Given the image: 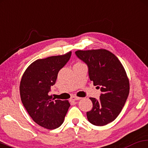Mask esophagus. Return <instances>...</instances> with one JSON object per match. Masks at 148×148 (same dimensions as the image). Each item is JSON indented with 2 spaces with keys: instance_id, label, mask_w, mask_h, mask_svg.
<instances>
[{
  "instance_id": "34e87169",
  "label": "esophagus",
  "mask_w": 148,
  "mask_h": 148,
  "mask_svg": "<svg viewBox=\"0 0 148 148\" xmlns=\"http://www.w3.org/2000/svg\"><path fill=\"white\" fill-rule=\"evenodd\" d=\"M80 99H82L81 97H75V96H73V97L71 98V101H77V100H80Z\"/></svg>"
}]
</instances>
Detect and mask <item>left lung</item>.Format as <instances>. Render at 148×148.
<instances>
[{
  "label": "left lung",
  "mask_w": 148,
  "mask_h": 148,
  "mask_svg": "<svg viewBox=\"0 0 148 148\" xmlns=\"http://www.w3.org/2000/svg\"><path fill=\"white\" fill-rule=\"evenodd\" d=\"M75 54L87 64L90 79L102 93L99 100L90 98L92 109L86 113L95 126L114 121L123 108L129 94V80L122 63L114 53L104 49L77 50Z\"/></svg>",
  "instance_id": "1"
}]
</instances>
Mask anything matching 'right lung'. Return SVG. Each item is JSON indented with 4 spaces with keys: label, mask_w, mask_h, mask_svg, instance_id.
Returning a JSON list of instances; mask_svg holds the SVG:
<instances>
[{
    "label": "right lung",
    "mask_w": 148,
    "mask_h": 148,
    "mask_svg": "<svg viewBox=\"0 0 148 148\" xmlns=\"http://www.w3.org/2000/svg\"><path fill=\"white\" fill-rule=\"evenodd\" d=\"M71 51L39 59L23 74L20 92L22 104L32 120L42 127L55 129L63 123L70 107L68 101L51 99L48 95L59 71L69 60Z\"/></svg>",
    "instance_id": "1"
}]
</instances>
